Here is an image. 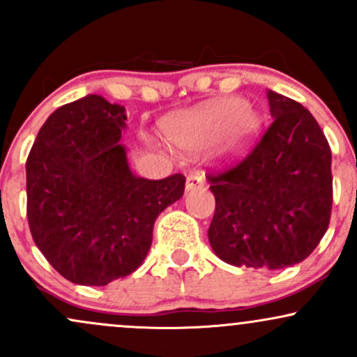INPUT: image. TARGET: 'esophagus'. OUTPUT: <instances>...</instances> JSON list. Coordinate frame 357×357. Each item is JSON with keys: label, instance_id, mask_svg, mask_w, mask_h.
<instances>
[{"label": "esophagus", "instance_id": "1", "mask_svg": "<svg viewBox=\"0 0 357 357\" xmlns=\"http://www.w3.org/2000/svg\"><path fill=\"white\" fill-rule=\"evenodd\" d=\"M203 186H204V174L202 171H196V169L190 171L186 178V191L199 190V188Z\"/></svg>", "mask_w": 357, "mask_h": 357}]
</instances>
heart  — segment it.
I'll return each mask as SVG.
<instances>
[{"mask_svg":"<svg viewBox=\"0 0 357 357\" xmlns=\"http://www.w3.org/2000/svg\"><path fill=\"white\" fill-rule=\"evenodd\" d=\"M258 124L247 102L228 97L173 117L166 124V134L183 149H195L223 136V153L236 154L248 146Z\"/></svg>","mask_w":357,"mask_h":357,"instance_id":"1","label":"heart"}]
</instances>
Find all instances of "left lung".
Here are the masks:
<instances>
[{
  "label": "left lung",
  "mask_w": 357,
  "mask_h": 357,
  "mask_svg": "<svg viewBox=\"0 0 357 357\" xmlns=\"http://www.w3.org/2000/svg\"><path fill=\"white\" fill-rule=\"evenodd\" d=\"M272 122L248 154L206 174L215 195L208 238L235 267L278 270L305 260L331 221V147L312 114L268 90Z\"/></svg>",
  "instance_id": "obj_1"
}]
</instances>
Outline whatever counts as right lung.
<instances>
[{
  "label": "right lung",
  "mask_w": 357,
  "mask_h": 357,
  "mask_svg": "<svg viewBox=\"0 0 357 357\" xmlns=\"http://www.w3.org/2000/svg\"><path fill=\"white\" fill-rule=\"evenodd\" d=\"M122 105L87 96L56 109L26 159V216L61 277L107 285L141 267L159 213L184 192L183 174L137 178L119 144Z\"/></svg>",
  "instance_id": "add662e5"
}]
</instances>
